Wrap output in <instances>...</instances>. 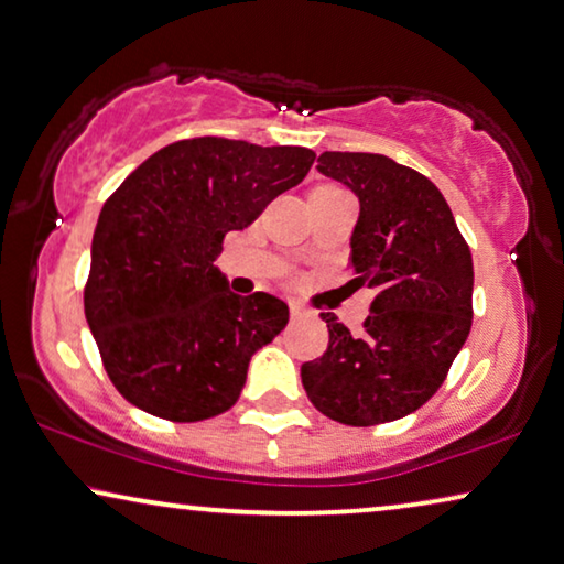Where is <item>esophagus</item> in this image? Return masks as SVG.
Listing matches in <instances>:
<instances>
[{
  "instance_id": "obj_1",
  "label": "esophagus",
  "mask_w": 564,
  "mask_h": 564,
  "mask_svg": "<svg viewBox=\"0 0 564 564\" xmlns=\"http://www.w3.org/2000/svg\"><path fill=\"white\" fill-rule=\"evenodd\" d=\"M290 313H292V317H302L305 315V310H302L297 302H290Z\"/></svg>"
}]
</instances>
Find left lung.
<instances>
[{"instance_id": "1", "label": "left lung", "mask_w": 564, "mask_h": 564, "mask_svg": "<svg viewBox=\"0 0 564 564\" xmlns=\"http://www.w3.org/2000/svg\"><path fill=\"white\" fill-rule=\"evenodd\" d=\"M317 170L358 195L350 264L377 297L358 336L321 313L328 348L302 364V387L317 412L350 427L406 417L443 387L470 333V249L417 170L371 152H323Z\"/></svg>"}]
</instances>
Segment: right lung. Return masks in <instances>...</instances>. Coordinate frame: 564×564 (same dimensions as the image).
Wrapping results in <instances>:
<instances>
[{"mask_svg":"<svg viewBox=\"0 0 564 564\" xmlns=\"http://www.w3.org/2000/svg\"><path fill=\"white\" fill-rule=\"evenodd\" d=\"M315 162L307 147L193 137L147 158L104 203L84 288L88 328L121 397L170 422L231 410L251 356L284 325L280 297L228 290L214 267Z\"/></svg>","mask_w":564,"mask_h":564,"instance_id":"1","label":"right lung"}]
</instances>
